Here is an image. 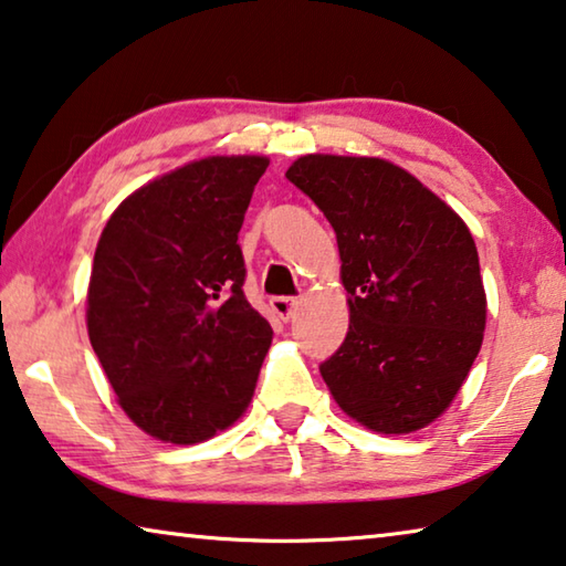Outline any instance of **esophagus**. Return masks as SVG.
Segmentation results:
<instances>
[{
  "instance_id": "esophagus-1",
  "label": "esophagus",
  "mask_w": 566,
  "mask_h": 566,
  "mask_svg": "<svg viewBox=\"0 0 566 566\" xmlns=\"http://www.w3.org/2000/svg\"><path fill=\"white\" fill-rule=\"evenodd\" d=\"M269 304H272V310L280 315L284 322L290 319L294 315V310H297V297H272L269 300Z\"/></svg>"
}]
</instances>
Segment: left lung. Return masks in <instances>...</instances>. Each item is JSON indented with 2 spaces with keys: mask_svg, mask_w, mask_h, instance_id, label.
<instances>
[{
  "mask_svg": "<svg viewBox=\"0 0 566 566\" xmlns=\"http://www.w3.org/2000/svg\"><path fill=\"white\" fill-rule=\"evenodd\" d=\"M286 178L337 234L349 329L319 365L332 398L375 433H412L451 406L486 327L479 251L463 219L400 166L302 156Z\"/></svg>",
  "mask_w": 566,
  "mask_h": 566,
  "instance_id": "obj_1",
  "label": "left lung"
}]
</instances>
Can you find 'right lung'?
<instances>
[{"mask_svg": "<svg viewBox=\"0 0 566 566\" xmlns=\"http://www.w3.org/2000/svg\"><path fill=\"white\" fill-rule=\"evenodd\" d=\"M264 156L193 160L130 193L97 241L87 335L120 408L191 446L254 396L272 327L244 297L237 244Z\"/></svg>", "mask_w": 566, "mask_h": 566, "instance_id": "obj_1", "label": "right lung"}]
</instances>
